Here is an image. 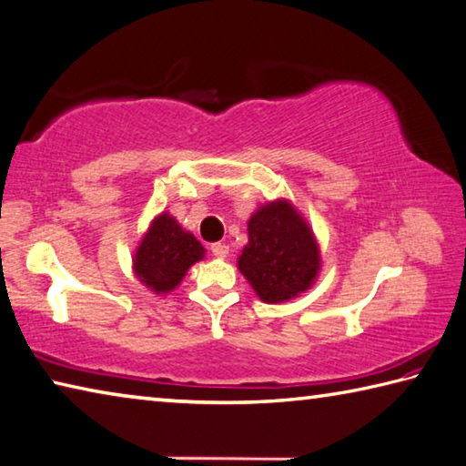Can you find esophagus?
<instances>
[{
  "label": "esophagus",
  "instance_id": "34e87169",
  "mask_svg": "<svg viewBox=\"0 0 466 466\" xmlns=\"http://www.w3.org/2000/svg\"><path fill=\"white\" fill-rule=\"evenodd\" d=\"M211 252H214V257H218V258H226L228 255H230V247L222 242H216V244H211Z\"/></svg>",
  "mask_w": 466,
  "mask_h": 466
}]
</instances>
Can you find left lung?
<instances>
[{
    "instance_id": "1",
    "label": "left lung",
    "mask_w": 466,
    "mask_h": 466,
    "mask_svg": "<svg viewBox=\"0 0 466 466\" xmlns=\"http://www.w3.org/2000/svg\"><path fill=\"white\" fill-rule=\"evenodd\" d=\"M321 268L316 234L289 199L262 204L248 219V242L238 270L265 303L306 293Z\"/></svg>"
}]
</instances>
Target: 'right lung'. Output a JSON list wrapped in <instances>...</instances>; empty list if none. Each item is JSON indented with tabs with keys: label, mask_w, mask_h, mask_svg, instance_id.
<instances>
[{
	"label": "right lung",
	"mask_w": 466,
	"mask_h": 466,
	"mask_svg": "<svg viewBox=\"0 0 466 466\" xmlns=\"http://www.w3.org/2000/svg\"><path fill=\"white\" fill-rule=\"evenodd\" d=\"M206 257V248L168 211L152 219L132 257L138 281L155 295L175 291L191 265Z\"/></svg>",
	"instance_id": "add662e5"
}]
</instances>
